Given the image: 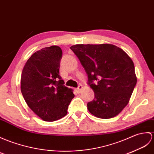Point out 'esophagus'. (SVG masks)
Segmentation results:
<instances>
[{
	"label": "esophagus",
	"mask_w": 154,
	"mask_h": 154,
	"mask_svg": "<svg viewBox=\"0 0 154 154\" xmlns=\"http://www.w3.org/2000/svg\"><path fill=\"white\" fill-rule=\"evenodd\" d=\"M82 88H83V86H82L81 85H79L78 86L77 90V91H78L79 92H80L81 91V90H82Z\"/></svg>",
	"instance_id": "1"
}]
</instances>
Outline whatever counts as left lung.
<instances>
[{
    "mask_svg": "<svg viewBox=\"0 0 154 154\" xmlns=\"http://www.w3.org/2000/svg\"><path fill=\"white\" fill-rule=\"evenodd\" d=\"M70 48L84 67L94 92V100L87 103L89 112L101 119L117 116L128 104L137 84L133 60L111 44L75 45Z\"/></svg>",
    "mask_w": 154,
    "mask_h": 154,
    "instance_id": "left-lung-1",
    "label": "left lung"
}]
</instances>
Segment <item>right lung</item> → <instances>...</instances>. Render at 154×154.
<instances>
[{"label":"right lung","mask_w":154,"mask_h":154,"mask_svg":"<svg viewBox=\"0 0 154 154\" xmlns=\"http://www.w3.org/2000/svg\"><path fill=\"white\" fill-rule=\"evenodd\" d=\"M62 51L58 46L45 47L28 59L21 77V91L31 109L45 121L66 116L74 98L60 75Z\"/></svg>","instance_id":"add662e5"}]
</instances>
